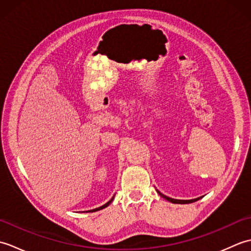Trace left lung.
Segmentation results:
<instances>
[{
	"mask_svg": "<svg viewBox=\"0 0 251 251\" xmlns=\"http://www.w3.org/2000/svg\"><path fill=\"white\" fill-rule=\"evenodd\" d=\"M158 192V191H157ZM158 194L161 195L162 197H164L165 200H167V201H172V202H174V204H188V202H193L194 201H197L199 199H196V200H190V201H182V200H175V199H170V197H168V196H166V195H164V194H162L161 192H158Z\"/></svg>",
	"mask_w": 251,
	"mask_h": 251,
	"instance_id": "left-lung-1",
	"label": "left lung"
}]
</instances>
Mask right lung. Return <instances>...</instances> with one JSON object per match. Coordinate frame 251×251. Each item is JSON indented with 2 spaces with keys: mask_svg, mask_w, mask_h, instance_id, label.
<instances>
[{
  "mask_svg": "<svg viewBox=\"0 0 251 251\" xmlns=\"http://www.w3.org/2000/svg\"><path fill=\"white\" fill-rule=\"evenodd\" d=\"M113 199H114V196L113 197H112V199L108 201V202H106V204H104L103 206H101V207H98V208H96V209H93V210H88L89 212H94V211H98V210H100V209H103V208H105V207H108L110 204H111V201H113ZM87 212V211H86Z\"/></svg>",
  "mask_w": 251,
  "mask_h": 251,
  "instance_id": "1",
  "label": "right lung"
}]
</instances>
